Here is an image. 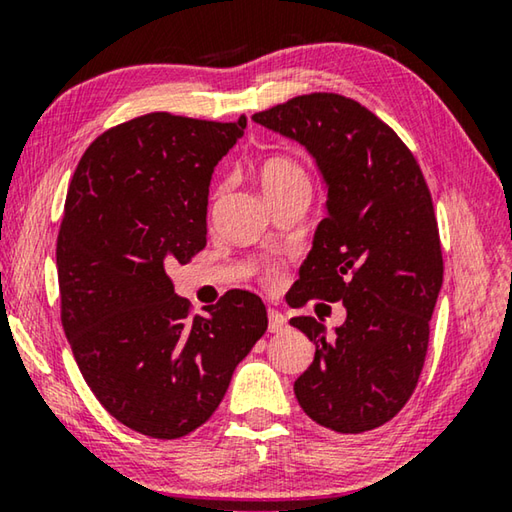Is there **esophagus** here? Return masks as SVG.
<instances>
[{
	"mask_svg": "<svg viewBox=\"0 0 512 512\" xmlns=\"http://www.w3.org/2000/svg\"><path fill=\"white\" fill-rule=\"evenodd\" d=\"M287 327H289V323H287V316H284L282 311H277V309H268V332H273V334H282V332H287Z\"/></svg>",
	"mask_w": 512,
	"mask_h": 512,
	"instance_id": "34e87169",
	"label": "esophagus"
}]
</instances>
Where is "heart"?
Here are the masks:
<instances>
[{
  "instance_id": "obj_1",
  "label": "heart",
  "mask_w": 512,
  "mask_h": 512,
  "mask_svg": "<svg viewBox=\"0 0 512 512\" xmlns=\"http://www.w3.org/2000/svg\"><path fill=\"white\" fill-rule=\"evenodd\" d=\"M257 180L262 185L264 194L273 196L293 185H307V173L296 160L287 158V155H271V158L262 160V164L257 167ZM264 280L266 284L275 287L280 282V271L277 268H268Z\"/></svg>"
}]
</instances>
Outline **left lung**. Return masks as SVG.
<instances>
[{
	"label": "left lung",
	"mask_w": 512,
	"mask_h": 512,
	"mask_svg": "<svg viewBox=\"0 0 512 512\" xmlns=\"http://www.w3.org/2000/svg\"><path fill=\"white\" fill-rule=\"evenodd\" d=\"M253 119L305 146L327 187V216L293 284V307L318 298L348 311L334 334L311 316L291 318L316 345L293 391L320 427L377 429L415 391L443 287L427 180L393 128L341 94H302Z\"/></svg>",
	"instance_id": "8db88e82"
}]
</instances>
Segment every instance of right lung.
Listing matches in <instances>:
<instances>
[{
    "label": "right lung",
    "instance_id": "obj_1",
    "mask_svg": "<svg viewBox=\"0 0 512 512\" xmlns=\"http://www.w3.org/2000/svg\"><path fill=\"white\" fill-rule=\"evenodd\" d=\"M244 128V115L149 112L99 135L69 183L60 320L103 409L144 436L183 438L210 420L268 327L262 298L241 289L192 318L167 275L205 248L212 173Z\"/></svg>",
    "mask_w": 512,
    "mask_h": 512
}]
</instances>
